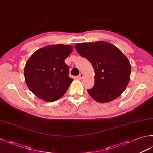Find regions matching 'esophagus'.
I'll return each instance as SVG.
<instances>
[{"label":"esophagus","mask_w":153,"mask_h":153,"mask_svg":"<svg viewBox=\"0 0 153 153\" xmlns=\"http://www.w3.org/2000/svg\"><path fill=\"white\" fill-rule=\"evenodd\" d=\"M83 73H80L78 76H77V77H78L79 79H82V78H83Z\"/></svg>","instance_id":"34e87169"}]
</instances>
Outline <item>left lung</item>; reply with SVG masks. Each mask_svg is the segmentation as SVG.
Masks as SVG:
<instances>
[{
    "label": "left lung",
    "instance_id": "left-lung-1",
    "mask_svg": "<svg viewBox=\"0 0 153 153\" xmlns=\"http://www.w3.org/2000/svg\"><path fill=\"white\" fill-rule=\"evenodd\" d=\"M81 56L86 58L95 70V85L87 92L99 102H107L119 97L130 79L131 64L114 45L97 41L76 45Z\"/></svg>",
    "mask_w": 153,
    "mask_h": 153
}]
</instances>
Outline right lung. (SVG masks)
<instances>
[{"label": "right lung", "mask_w": 153, "mask_h": 153, "mask_svg": "<svg viewBox=\"0 0 153 153\" xmlns=\"http://www.w3.org/2000/svg\"><path fill=\"white\" fill-rule=\"evenodd\" d=\"M72 49L70 45H55L41 48L31 55L25 64L24 77L34 95L47 102L64 95L73 81L64 62Z\"/></svg>", "instance_id": "1"}]
</instances>
